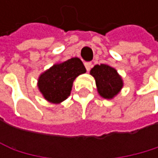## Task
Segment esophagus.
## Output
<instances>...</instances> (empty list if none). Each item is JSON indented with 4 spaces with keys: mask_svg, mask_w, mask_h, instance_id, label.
Instances as JSON below:
<instances>
[{
    "mask_svg": "<svg viewBox=\"0 0 158 158\" xmlns=\"http://www.w3.org/2000/svg\"><path fill=\"white\" fill-rule=\"evenodd\" d=\"M84 65H85L86 70L89 72V71H90V69H91V67H92V63H91V62H85V63H84Z\"/></svg>",
    "mask_w": 158,
    "mask_h": 158,
    "instance_id": "esophagus-1",
    "label": "esophagus"
}]
</instances>
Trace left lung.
<instances>
[{"mask_svg": "<svg viewBox=\"0 0 158 158\" xmlns=\"http://www.w3.org/2000/svg\"><path fill=\"white\" fill-rule=\"evenodd\" d=\"M90 75L93 76L98 89V93L103 98L112 99L116 97L123 87V80L118 71L108 64H97L91 69Z\"/></svg>", "mask_w": 158, "mask_h": 158, "instance_id": "obj_1", "label": "left lung"}]
</instances>
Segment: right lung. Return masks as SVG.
<instances>
[{
	"mask_svg": "<svg viewBox=\"0 0 158 158\" xmlns=\"http://www.w3.org/2000/svg\"><path fill=\"white\" fill-rule=\"evenodd\" d=\"M86 69L78 58L55 63L38 78V88L48 102L59 104L67 98L76 77L84 74Z\"/></svg>",
	"mask_w": 158,
	"mask_h": 158,
	"instance_id": "1",
	"label": "right lung"
}]
</instances>
